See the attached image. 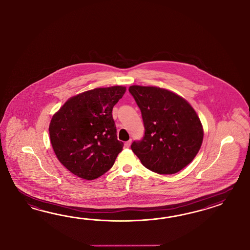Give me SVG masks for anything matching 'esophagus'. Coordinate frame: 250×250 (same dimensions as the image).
<instances>
[{
    "mask_svg": "<svg viewBox=\"0 0 250 250\" xmlns=\"http://www.w3.org/2000/svg\"><path fill=\"white\" fill-rule=\"evenodd\" d=\"M131 143H132V139H129L127 142L125 143V147H129V146H130V145H131Z\"/></svg>",
    "mask_w": 250,
    "mask_h": 250,
    "instance_id": "obj_1",
    "label": "esophagus"
}]
</instances>
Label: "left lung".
<instances>
[{
    "label": "left lung",
    "instance_id": "left-lung-1",
    "mask_svg": "<svg viewBox=\"0 0 250 250\" xmlns=\"http://www.w3.org/2000/svg\"><path fill=\"white\" fill-rule=\"evenodd\" d=\"M141 110L145 134L131 149L144 167L172 175L193 161L203 142L202 125L196 111L181 96L163 88L132 85Z\"/></svg>",
    "mask_w": 250,
    "mask_h": 250
}]
</instances>
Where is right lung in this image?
Wrapping results in <instances>:
<instances>
[{"label": "right lung", "mask_w": 250, "mask_h": 250, "mask_svg": "<svg viewBox=\"0 0 250 250\" xmlns=\"http://www.w3.org/2000/svg\"><path fill=\"white\" fill-rule=\"evenodd\" d=\"M125 93V86L95 88L70 98L53 116L54 153L75 176L93 180L115 164L124 143L117 139L112 111Z\"/></svg>", "instance_id": "add662e5"}]
</instances>
